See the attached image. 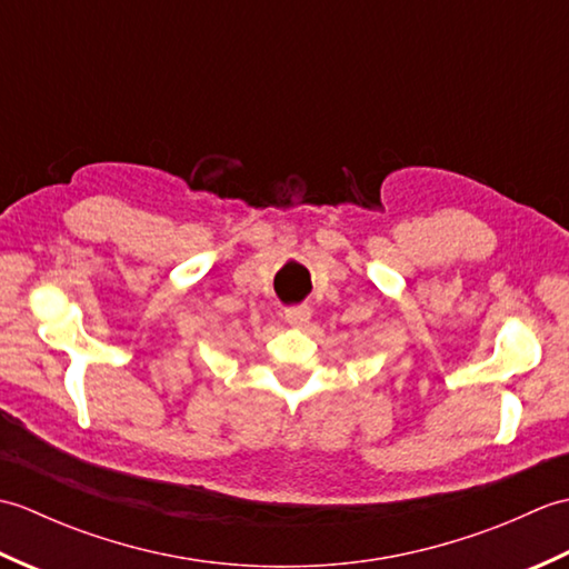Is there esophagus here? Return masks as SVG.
<instances>
[{
  "instance_id": "esophagus-1",
  "label": "esophagus",
  "mask_w": 569,
  "mask_h": 569,
  "mask_svg": "<svg viewBox=\"0 0 569 569\" xmlns=\"http://www.w3.org/2000/svg\"><path fill=\"white\" fill-rule=\"evenodd\" d=\"M283 316L291 325H306L310 320V308L308 306H291L283 310Z\"/></svg>"
}]
</instances>
